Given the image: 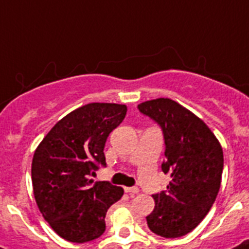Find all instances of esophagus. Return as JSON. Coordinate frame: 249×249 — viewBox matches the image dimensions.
Returning a JSON list of instances; mask_svg holds the SVG:
<instances>
[{
	"instance_id": "esophagus-1",
	"label": "esophagus",
	"mask_w": 249,
	"mask_h": 249,
	"mask_svg": "<svg viewBox=\"0 0 249 249\" xmlns=\"http://www.w3.org/2000/svg\"><path fill=\"white\" fill-rule=\"evenodd\" d=\"M124 191L127 192L130 196H135V195L139 194L138 187H124Z\"/></svg>"
}]
</instances>
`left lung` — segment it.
Wrapping results in <instances>:
<instances>
[{"instance_id": "1", "label": "left lung", "mask_w": 249, "mask_h": 249, "mask_svg": "<svg viewBox=\"0 0 249 249\" xmlns=\"http://www.w3.org/2000/svg\"><path fill=\"white\" fill-rule=\"evenodd\" d=\"M138 108L162 129L166 160L161 169L171 178L166 191L152 195L155 208L146 217L147 226L165 238L185 236L216 201L222 178V146L203 120L175 100L159 98Z\"/></svg>"}]
</instances>
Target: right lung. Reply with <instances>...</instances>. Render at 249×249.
<instances>
[{"mask_svg": "<svg viewBox=\"0 0 249 249\" xmlns=\"http://www.w3.org/2000/svg\"><path fill=\"white\" fill-rule=\"evenodd\" d=\"M126 105L90 103L60 119L38 145L32 160L36 202L62 238L84 243L102 236L108 208L124 195L122 187L90 178L105 166L109 134L126 115Z\"/></svg>", "mask_w": 249, "mask_h": 249, "instance_id": "obj_1", "label": "right lung"}]
</instances>
